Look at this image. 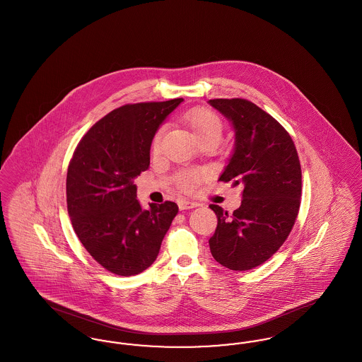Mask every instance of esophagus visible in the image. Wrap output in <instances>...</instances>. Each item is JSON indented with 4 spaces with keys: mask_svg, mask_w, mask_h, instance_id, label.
Instances as JSON below:
<instances>
[{
    "mask_svg": "<svg viewBox=\"0 0 362 362\" xmlns=\"http://www.w3.org/2000/svg\"><path fill=\"white\" fill-rule=\"evenodd\" d=\"M177 205H179V209H180V210H187V209H192V207L198 206V204H197V202H192V201H189V199H180Z\"/></svg>",
    "mask_w": 362,
    "mask_h": 362,
    "instance_id": "34e87169",
    "label": "esophagus"
}]
</instances>
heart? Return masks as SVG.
Returning a JSON list of instances; mask_svg holds the SVG:
<instances>
[{
  "mask_svg": "<svg viewBox=\"0 0 362 362\" xmlns=\"http://www.w3.org/2000/svg\"><path fill=\"white\" fill-rule=\"evenodd\" d=\"M185 121L187 123L194 138L198 141V144H204L209 141H214L218 144L223 137V122L217 114H214L210 110H206V108L192 110L186 114ZM163 130H164L163 127L158 129L155 137L152 139V151L153 152L158 151ZM198 177L199 176L197 173H187V175L182 176L180 185L185 189H192L194 185L198 182Z\"/></svg>",
  "mask_w": 362,
  "mask_h": 362,
  "instance_id": "obj_1",
  "label": "heart"
}]
</instances>
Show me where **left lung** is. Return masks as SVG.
<instances>
[{
    "label": "left lung",
    "mask_w": 362,
    "mask_h": 362,
    "mask_svg": "<svg viewBox=\"0 0 362 362\" xmlns=\"http://www.w3.org/2000/svg\"><path fill=\"white\" fill-rule=\"evenodd\" d=\"M207 103L235 132L233 152L218 179L244 186L232 214L210 205L218 220L210 252L225 267L245 272L273 257L292 230L301 198L300 161L288 132L258 105L244 99Z\"/></svg>",
    "instance_id": "1"
}]
</instances>
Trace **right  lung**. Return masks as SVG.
Instances as JSON below:
<instances>
[{
	"label": "right lung",
	"instance_id": "obj_1",
	"mask_svg": "<svg viewBox=\"0 0 362 362\" xmlns=\"http://www.w3.org/2000/svg\"><path fill=\"white\" fill-rule=\"evenodd\" d=\"M183 99L126 104L95 123L77 145L66 176L73 229L108 272L136 276L155 262L179 207L137 199L134 179L151 164L158 127Z\"/></svg>",
	"mask_w": 362,
	"mask_h": 362
}]
</instances>
